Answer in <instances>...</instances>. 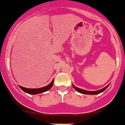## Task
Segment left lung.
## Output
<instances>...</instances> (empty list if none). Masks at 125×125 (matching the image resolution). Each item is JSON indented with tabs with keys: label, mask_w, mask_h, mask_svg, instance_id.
<instances>
[{
	"label": "left lung",
	"mask_w": 125,
	"mask_h": 125,
	"mask_svg": "<svg viewBox=\"0 0 125 125\" xmlns=\"http://www.w3.org/2000/svg\"><path fill=\"white\" fill-rule=\"evenodd\" d=\"M110 85V84H109L107 86H105L104 88L101 89V90H97V91H87V90H83V89L79 88L77 87H76L75 86H74V84H72V86L75 89L77 92H78L79 93H82V94H86V95H96V94H99V93L103 92L104 91L106 90L107 88V87Z\"/></svg>",
	"instance_id": "obj_1"
}]
</instances>
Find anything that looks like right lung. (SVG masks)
I'll return each instance as SVG.
<instances>
[{
  "label": "right lung",
  "instance_id": "add662e5",
  "mask_svg": "<svg viewBox=\"0 0 125 125\" xmlns=\"http://www.w3.org/2000/svg\"><path fill=\"white\" fill-rule=\"evenodd\" d=\"M53 82H54V79H53L52 81L48 85L44 87L40 88H24V87L21 86L20 85L18 86L25 93H29V94H30V95H36V94H39V93H44V92H47L49 90H50L52 88V86H53Z\"/></svg>",
  "mask_w": 125,
  "mask_h": 125
}]
</instances>
